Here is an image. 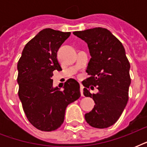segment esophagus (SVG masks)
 <instances>
[{
  "mask_svg": "<svg viewBox=\"0 0 147 147\" xmlns=\"http://www.w3.org/2000/svg\"><path fill=\"white\" fill-rule=\"evenodd\" d=\"M83 88H84L83 85H82V84H80V92H81V95H82V96H84V94H83Z\"/></svg>",
  "mask_w": 147,
  "mask_h": 147,
  "instance_id": "34e87169",
  "label": "esophagus"
}]
</instances>
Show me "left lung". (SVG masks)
Returning a JSON list of instances; mask_svg holds the SVG:
<instances>
[{"label":"left lung","instance_id":"8db88e82","mask_svg":"<svg viewBox=\"0 0 147 147\" xmlns=\"http://www.w3.org/2000/svg\"><path fill=\"white\" fill-rule=\"evenodd\" d=\"M73 34L87 43L92 56L86 70L89 77L82 82L83 94L92 98L95 105L85 114V121L93 127H109L121 117L128 101L130 65L124 47L102 27L76 31ZM94 86L98 89L97 94H92L88 89Z\"/></svg>","mask_w":147,"mask_h":147}]
</instances>
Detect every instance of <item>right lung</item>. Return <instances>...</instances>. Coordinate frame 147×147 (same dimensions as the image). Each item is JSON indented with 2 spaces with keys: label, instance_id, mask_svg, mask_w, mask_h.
Listing matches in <instances>:
<instances>
[{
  "label": "right lung",
  "instance_id": "obj_1",
  "mask_svg": "<svg viewBox=\"0 0 147 147\" xmlns=\"http://www.w3.org/2000/svg\"><path fill=\"white\" fill-rule=\"evenodd\" d=\"M70 32L42 30L24 47L17 63L20 100L28 121L38 130L53 131L64 121L67 106L80 98L76 80L65 82L63 91L53 86L54 70L61 71L57 52Z\"/></svg>",
  "mask_w": 147,
  "mask_h": 147
}]
</instances>
